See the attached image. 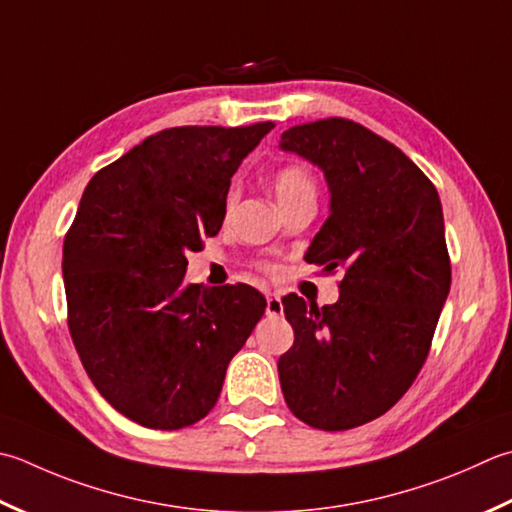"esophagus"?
I'll use <instances>...</instances> for the list:
<instances>
[{
	"mask_svg": "<svg viewBox=\"0 0 512 512\" xmlns=\"http://www.w3.org/2000/svg\"><path fill=\"white\" fill-rule=\"evenodd\" d=\"M282 313H284L282 297H279V295H273V293H268V295H266V315H270V317H279Z\"/></svg>",
	"mask_w": 512,
	"mask_h": 512,
	"instance_id": "esophagus-1",
	"label": "esophagus"
}]
</instances>
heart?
Segmentation results:
<instances>
[{
	"label": "heart",
	"instance_id": "1",
	"mask_svg": "<svg viewBox=\"0 0 512 512\" xmlns=\"http://www.w3.org/2000/svg\"><path fill=\"white\" fill-rule=\"evenodd\" d=\"M277 204H288L302 197H315V179L302 164H288L279 168L273 179Z\"/></svg>",
	"mask_w": 512,
	"mask_h": 512
}]
</instances>
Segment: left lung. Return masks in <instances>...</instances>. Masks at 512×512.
<instances>
[{"mask_svg":"<svg viewBox=\"0 0 512 512\" xmlns=\"http://www.w3.org/2000/svg\"><path fill=\"white\" fill-rule=\"evenodd\" d=\"M279 148L328 184L306 262L344 268L335 304L282 299L295 342L277 362L279 384L304 424L348 430L393 408L426 362L450 290L442 202L402 150L342 117L288 128Z\"/></svg>","mask_w":512,"mask_h":512,"instance_id":"8db88e82","label":"left lung"}]
</instances>
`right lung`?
<instances>
[{
  "label": "right lung",
  "instance_id": "1",
  "mask_svg": "<svg viewBox=\"0 0 512 512\" xmlns=\"http://www.w3.org/2000/svg\"><path fill=\"white\" fill-rule=\"evenodd\" d=\"M273 122L168 128L90 179L64 239L68 328L117 413L177 430L215 406L266 310L253 286L186 284L226 217L230 177Z\"/></svg>",
  "mask_w": 512,
  "mask_h": 512
}]
</instances>
